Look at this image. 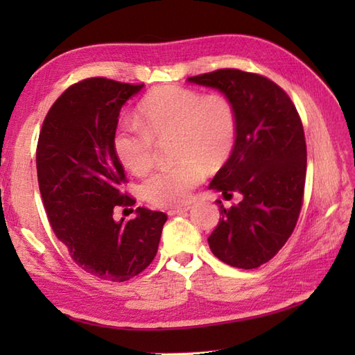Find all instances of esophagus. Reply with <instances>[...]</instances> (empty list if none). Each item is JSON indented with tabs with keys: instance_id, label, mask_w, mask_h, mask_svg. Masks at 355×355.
<instances>
[{
	"instance_id": "obj_1",
	"label": "esophagus",
	"mask_w": 355,
	"mask_h": 355,
	"mask_svg": "<svg viewBox=\"0 0 355 355\" xmlns=\"http://www.w3.org/2000/svg\"><path fill=\"white\" fill-rule=\"evenodd\" d=\"M191 209V206H183V207H175V209H171L169 212H168V215H171V216H173V215H182V214H184V212H187V210Z\"/></svg>"
}]
</instances>
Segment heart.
<instances>
[{"label": "heart", "instance_id": "obj_1", "mask_svg": "<svg viewBox=\"0 0 355 355\" xmlns=\"http://www.w3.org/2000/svg\"><path fill=\"white\" fill-rule=\"evenodd\" d=\"M137 123H123L114 134L119 162L134 175H145L155 160V141L173 137V168L157 171L143 184V197L157 207L180 206L202 178V166L216 168L236 143L238 117L223 94L202 96L195 89L160 87L139 105Z\"/></svg>", "mask_w": 355, "mask_h": 355}]
</instances>
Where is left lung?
I'll use <instances>...</instances> for the list:
<instances>
[{
  "mask_svg": "<svg viewBox=\"0 0 355 355\" xmlns=\"http://www.w3.org/2000/svg\"><path fill=\"white\" fill-rule=\"evenodd\" d=\"M218 89L233 103L238 135L229 160L209 189L243 200L220 210L223 218L207 238L218 259L250 270L268 262L296 227L302 207L306 145L291 99L275 82L235 69L187 79Z\"/></svg>",
  "mask_w": 355,
  "mask_h": 355,
  "instance_id": "left-lung-1",
  "label": "left lung"
}]
</instances>
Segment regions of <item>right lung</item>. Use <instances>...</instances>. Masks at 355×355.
Instances as JSON below:
<instances>
[{
  "instance_id": "obj_1",
  "label": "right lung",
  "mask_w": 355,
  "mask_h": 355,
  "mask_svg": "<svg viewBox=\"0 0 355 355\" xmlns=\"http://www.w3.org/2000/svg\"><path fill=\"white\" fill-rule=\"evenodd\" d=\"M143 87L105 78L78 82L53 103L37 140V182L53 232L82 270L112 282L153 262L168 220L145 207L135 209L134 220L114 218L135 201L120 192L126 178L112 140L120 110Z\"/></svg>"
}]
</instances>
